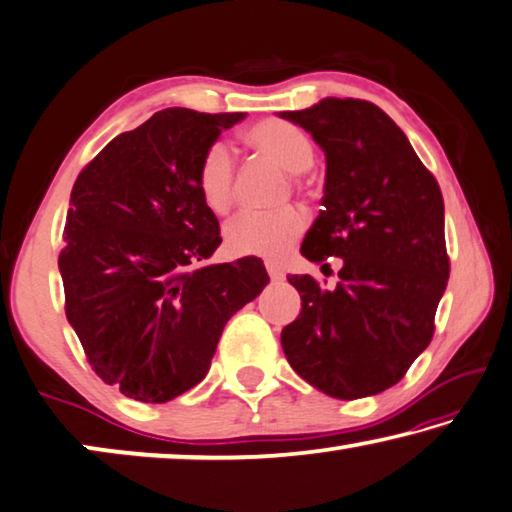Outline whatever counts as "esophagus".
<instances>
[{
	"label": "esophagus",
	"mask_w": 512,
	"mask_h": 512,
	"mask_svg": "<svg viewBox=\"0 0 512 512\" xmlns=\"http://www.w3.org/2000/svg\"><path fill=\"white\" fill-rule=\"evenodd\" d=\"M265 267H267V274H270L272 281H283V276H286V274H283L281 267L276 265V263H272V261H267Z\"/></svg>",
	"instance_id": "34e87169"
}]
</instances>
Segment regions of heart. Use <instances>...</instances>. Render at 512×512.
Listing matches in <instances>:
<instances>
[{
    "label": "heart",
    "mask_w": 512,
    "mask_h": 512,
    "mask_svg": "<svg viewBox=\"0 0 512 512\" xmlns=\"http://www.w3.org/2000/svg\"><path fill=\"white\" fill-rule=\"evenodd\" d=\"M245 140L256 152L270 156L283 170L301 174L313 167L315 145L304 129L286 120H263L245 133ZM197 190L201 201L213 213L222 215L233 204V158L224 142H213L197 165ZM306 229V215L299 208L279 211H245L226 224L224 242L233 256L276 258L295 245Z\"/></svg>",
    "instance_id": "heart-1"
}]
</instances>
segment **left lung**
<instances>
[{
    "label": "left lung",
    "mask_w": 512,
    "mask_h": 512,
    "mask_svg": "<svg viewBox=\"0 0 512 512\" xmlns=\"http://www.w3.org/2000/svg\"><path fill=\"white\" fill-rule=\"evenodd\" d=\"M279 117L311 133L326 156L324 208L301 254L311 263L342 258L333 290L308 274L288 276L301 311L281 331V347L324 395H379L433 338L449 281L440 186L406 133L370 102L326 97Z\"/></svg>",
    "instance_id": "obj_1"
}]
</instances>
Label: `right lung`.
Here are the masks:
<instances>
[{
    "label": "right lung",
    "mask_w": 512,
    "mask_h": 512,
    "mask_svg": "<svg viewBox=\"0 0 512 512\" xmlns=\"http://www.w3.org/2000/svg\"><path fill=\"white\" fill-rule=\"evenodd\" d=\"M245 117L165 108L74 181L58 256L65 315L92 370L124 397L165 404L195 388L224 324L270 283L254 256L201 265L222 238L197 165Z\"/></svg>",
    "instance_id": "right-lung-1"
}]
</instances>
